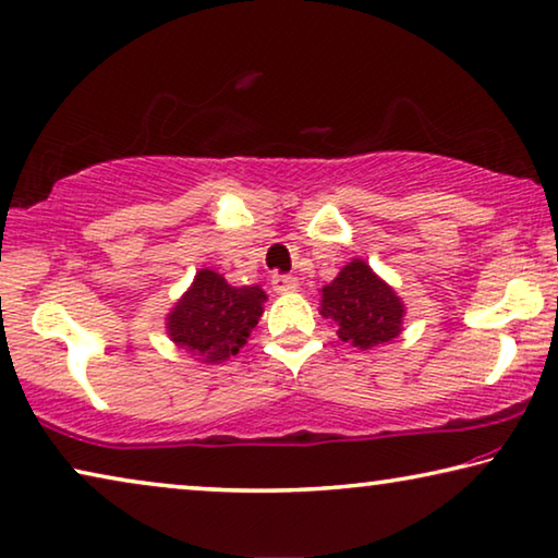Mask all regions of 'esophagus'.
Here are the masks:
<instances>
[{
  "label": "esophagus",
  "instance_id": "34e87169",
  "mask_svg": "<svg viewBox=\"0 0 558 558\" xmlns=\"http://www.w3.org/2000/svg\"><path fill=\"white\" fill-rule=\"evenodd\" d=\"M270 286L276 293H293L298 288V278L295 276H272Z\"/></svg>",
  "mask_w": 558,
  "mask_h": 558
}]
</instances>
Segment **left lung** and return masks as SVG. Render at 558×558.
Listing matches in <instances>:
<instances>
[{
  "instance_id": "obj_1",
  "label": "left lung",
  "mask_w": 558,
  "mask_h": 558,
  "mask_svg": "<svg viewBox=\"0 0 558 558\" xmlns=\"http://www.w3.org/2000/svg\"><path fill=\"white\" fill-rule=\"evenodd\" d=\"M320 315L338 323V338L355 348L384 345L401 332L405 307L365 260H351L320 290Z\"/></svg>"
}]
</instances>
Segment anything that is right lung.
<instances>
[{"label":"right lung","mask_w":558,"mask_h":558,"mask_svg":"<svg viewBox=\"0 0 558 558\" xmlns=\"http://www.w3.org/2000/svg\"><path fill=\"white\" fill-rule=\"evenodd\" d=\"M265 298L260 286L235 288L220 272L199 270L168 315V336L205 363H222L247 343Z\"/></svg>","instance_id":"right-lung-1"}]
</instances>
